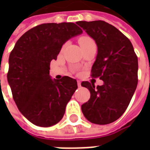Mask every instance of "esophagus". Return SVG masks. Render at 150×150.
I'll list each match as a JSON object with an SVG mask.
<instances>
[{
    "instance_id": "esophagus-1",
    "label": "esophagus",
    "mask_w": 150,
    "mask_h": 150,
    "mask_svg": "<svg viewBox=\"0 0 150 150\" xmlns=\"http://www.w3.org/2000/svg\"><path fill=\"white\" fill-rule=\"evenodd\" d=\"M77 84H78V86L81 87V81H80V80H78Z\"/></svg>"
}]
</instances>
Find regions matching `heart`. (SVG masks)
I'll list each match as a JSON object with an SVG mask.
<instances>
[{
	"label": "heart",
	"mask_w": 150,
	"mask_h": 150,
	"mask_svg": "<svg viewBox=\"0 0 150 150\" xmlns=\"http://www.w3.org/2000/svg\"><path fill=\"white\" fill-rule=\"evenodd\" d=\"M79 43H80V45L82 47H86V46H88L89 44H94L95 42L91 37H89L88 36H82L81 38L79 39Z\"/></svg>",
	"instance_id": "obj_1"
}]
</instances>
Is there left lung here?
Instances as JSON below:
<instances>
[{"instance_id":"obj_1","label":"left lung","mask_w":150,"mask_h":150,"mask_svg":"<svg viewBox=\"0 0 150 150\" xmlns=\"http://www.w3.org/2000/svg\"><path fill=\"white\" fill-rule=\"evenodd\" d=\"M76 24L96 42L98 52L91 76L103 81L97 87L89 82L81 83L90 92L82 111L92 123H112L125 111L136 89L138 57L131 41L112 25L101 20Z\"/></svg>"}]
</instances>
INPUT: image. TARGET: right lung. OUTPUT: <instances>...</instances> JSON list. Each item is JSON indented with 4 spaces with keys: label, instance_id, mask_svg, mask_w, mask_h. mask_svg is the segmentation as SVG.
Instances as JSON below:
<instances>
[{
    "label": "right lung",
    "instance_id": "1",
    "mask_svg": "<svg viewBox=\"0 0 150 150\" xmlns=\"http://www.w3.org/2000/svg\"><path fill=\"white\" fill-rule=\"evenodd\" d=\"M82 30L72 22L44 23L25 33L9 56L8 82L23 116L35 125L58 123L77 89V82L64 76L52 79L50 64L66 41Z\"/></svg>",
    "mask_w": 150,
    "mask_h": 150
}]
</instances>
